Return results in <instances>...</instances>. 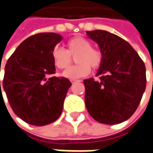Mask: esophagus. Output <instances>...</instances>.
I'll return each mask as SVG.
<instances>
[{"label":"esophagus","mask_w":153,"mask_h":153,"mask_svg":"<svg viewBox=\"0 0 153 153\" xmlns=\"http://www.w3.org/2000/svg\"><path fill=\"white\" fill-rule=\"evenodd\" d=\"M79 82H80V80H71L72 84H75V83H79Z\"/></svg>","instance_id":"obj_1"}]
</instances>
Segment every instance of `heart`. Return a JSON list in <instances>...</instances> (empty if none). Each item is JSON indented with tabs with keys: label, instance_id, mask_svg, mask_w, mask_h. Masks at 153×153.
Here are the masks:
<instances>
[{
	"label": "heart",
	"instance_id": "obj_1",
	"mask_svg": "<svg viewBox=\"0 0 153 153\" xmlns=\"http://www.w3.org/2000/svg\"><path fill=\"white\" fill-rule=\"evenodd\" d=\"M77 54L76 62L78 64L67 68L63 76L71 80H76L87 76L91 68H97L102 62V53L98 49L91 48L90 42L85 37L77 36L68 40L67 50L61 48H55L52 57L54 65L59 69L68 68L71 62L70 56Z\"/></svg>",
	"mask_w": 153,
	"mask_h": 153
}]
</instances>
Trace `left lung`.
<instances>
[{"label":"left lung","mask_w":153,"mask_h":153,"mask_svg":"<svg viewBox=\"0 0 153 153\" xmlns=\"http://www.w3.org/2000/svg\"><path fill=\"white\" fill-rule=\"evenodd\" d=\"M86 34L102 53L96 74L100 80H84L86 109L98 122L121 123L133 115L146 90L145 64L133 48L117 35L103 30Z\"/></svg>","instance_id":"obj_1"}]
</instances>
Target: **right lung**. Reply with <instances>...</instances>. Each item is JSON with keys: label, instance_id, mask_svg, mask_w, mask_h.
I'll return each mask as SVG.
<instances>
[{"label": "right lung", "instance_id": "right-lung-1", "mask_svg": "<svg viewBox=\"0 0 153 153\" xmlns=\"http://www.w3.org/2000/svg\"><path fill=\"white\" fill-rule=\"evenodd\" d=\"M62 39L54 33L31 36L17 47L5 66L2 88L9 104L16 115L30 125L50 124L63 111L72 84L63 77L48 79L56 70L52 53Z\"/></svg>", "mask_w": 153, "mask_h": 153}]
</instances>
